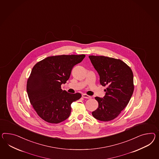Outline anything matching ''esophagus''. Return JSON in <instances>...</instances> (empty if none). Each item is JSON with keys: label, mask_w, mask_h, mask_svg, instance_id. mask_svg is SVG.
Returning <instances> with one entry per match:
<instances>
[{"label": "esophagus", "mask_w": 159, "mask_h": 159, "mask_svg": "<svg viewBox=\"0 0 159 159\" xmlns=\"http://www.w3.org/2000/svg\"><path fill=\"white\" fill-rule=\"evenodd\" d=\"M82 98H88V99H89V98H92L91 96H90L86 94H83L82 95Z\"/></svg>", "instance_id": "obj_1"}]
</instances>
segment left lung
<instances>
[{"label": "left lung", "mask_w": 159, "mask_h": 159, "mask_svg": "<svg viewBox=\"0 0 159 159\" xmlns=\"http://www.w3.org/2000/svg\"><path fill=\"white\" fill-rule=\"evenodd\" d=\"M89 57L100 76V84L107 86L104 98H95L98 107L92 115L101 121L112 120L126 107L133 93V71L120 59L94 55Z\"/></svg>", "instance_id": "8db88e82"}]
</instances>
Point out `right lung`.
<instances>
[{
  "label": "right lung",
  "instance_id": "obj_1",
  "mask_svg": "<svg viewBox=\"0 0 159 159\" xmlns=\"http://www.w3.org/2000/svg\"><path fill=\"white\" fill-rule=\"evenodd\" d=\"M85 57L82 55H57L46 57L33 67L26 90L30 104L45 122H61L69 117L71 104L81 98L61 89L69 79L74 66Z\"/></svg>",
  "mask_w": 159,
  "mask_h": 159
}]
</instances>
